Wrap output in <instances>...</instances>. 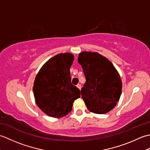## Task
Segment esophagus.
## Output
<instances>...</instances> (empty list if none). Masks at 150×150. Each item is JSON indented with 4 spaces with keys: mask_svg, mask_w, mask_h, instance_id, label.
I'll use <instances>...</instances> for the list:
<instances>
[{
    "mask_svg": "<svg viewBox=\"0 0 150 150\" xmlns=\"http://www.w3.org/2000/svg\"><path fill=\"white\" fill-rule=\"evenodd\" d=\"M77 87L79 89V90H81V85L80 84H78L77 85Z\"/></svg>",
    "mask_w": 150,
    "mask_h": 150,
    "instance_id": "34e87169",
    "label": "esophagus"
}]
</instances>
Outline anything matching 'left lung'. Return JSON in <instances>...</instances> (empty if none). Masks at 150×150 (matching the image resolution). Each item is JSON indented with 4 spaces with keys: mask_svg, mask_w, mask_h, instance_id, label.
<instances>
[{
    "mask_svg": "<svg viewBox=\"0 0 150 150\" xmlns=\"http://www.w3.org/2000/svg\"><path fill=\"white\" fill-rule=\"evenodd\" d=\"M78 62L86 77L81 90L88 110L96 114L109 112L116 106L122 93V81L113 64L97 52H82Z\"/></svg>",
    "mask_w": 150,
    "mask_h": 150,
    "instance_id": "1",
    "label": "left lung"
}]
</instances>
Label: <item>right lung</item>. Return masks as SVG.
Returning <instances> with one entry per match:
<instances>
[{
    "mask_svg": "<svg viewBox=\"0 0 150 150\" xmlns=\"http://www.w3.org/2000/svg\"><path fill=\"white\" fill-rule=\"evenodd\" d=\"M74 56L70 53L57 54L50 59L36 75L33 91L35 103L44 113L60 118L72 110L80 98L81 91L71 84L69 69Z\"/></svg>",
    "mask_w": 150,
    "mask_h": 150,
    "instance_id": "add662e5",
    "label": "right lung"
}]
</instances>
